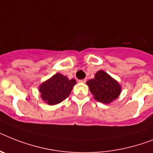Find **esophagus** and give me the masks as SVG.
<instances>
[{
    "mask_svg": "<svg viewBox=\"0 0 153 153\" xmlns=\"http://www.w3.org/2000/svg\"><path fill=\"white\" fill-rule=\"evenodd\" d=\"M86 81H87V80H86V79H79V83H83V84H84V83H86Z\"/></svg>",
    "mask_w": 153,
    "mask_h": 153,
    "instance_id": "esophagus-1",
    "label": "esophagus"
}]
</instances>
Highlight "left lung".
<instances>
[{
  "mask_svg": "<svg viewBox=\"0 0 153 153\" xmlns=\"http://www.w3.org/2000/svg\"><path fill=\"white\" fill-rule=\"evenodd\" d=\"M87 84L94 99L104 104H109L117 99L121 92L119 83L103 70L97 72L94 79H89Z\"/></svg>",
  "mask_w": 153,
  "mask_h": 153,
  "instance_id": "8db88e82",
  "label": "left lung"
}]
</instances>
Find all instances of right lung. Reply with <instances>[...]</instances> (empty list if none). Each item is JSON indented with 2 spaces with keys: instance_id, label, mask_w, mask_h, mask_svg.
Returning <instances> with one entry per match:
<instances>
[{
  "instance_id": "1",
  "label": "right lung",
  "mask_w": 153,
  "mask_h": 153,
  "mask_svg": "<svg viewBox=\"0 0 153 153\" xmlns=\"http://www.w3.org/2000/svg\"><path fill=\"white\" fill-rule=\"evenodd\" d=\"M76 84V81L74 79H69L61 74H56L40 84V97L50 105L59 104L69 97Z\"/></svg>"
}]
</instances>
